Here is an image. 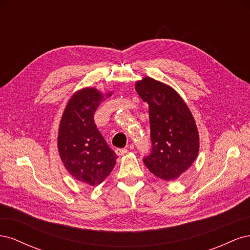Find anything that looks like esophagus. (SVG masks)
I'll return each mask as SVG.
<instances>
[{"label": "esophagus", "instance_id": "obj_1", "mask_svg": "<svg viewBox=\"0 0 250 250\" xmlns=\"http://www.w3.org/2000/svg\"><path fill=\"white\" fill-rule=\"evenodd\" d=\"M127 152H128V150L125 149V148H118V149L116 150V153H117L119 156H122V155L126 154Z\"/></svg>", "mask_w": 250, "mask_h": 250}]
</instances>
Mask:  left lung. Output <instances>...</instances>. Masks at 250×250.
Instances as JSON below:
<instances>
[{"label": "left lung", "instance_id": "left-lung-1", "mask_svg": "<svg viewBox=\"0 0 250 250\" xmlns=\"http://www.w3.org/2000/svg\"><path fill=\"white\" fill-rule=\"evenodd\" d=\"M135 90L149 105L152 147L143 162L156 177L176 179L199 152V134L192 112L171 86L153 78L138 81Z\"/></svg>", "mask_w": 250, "mask_h": 250}]
</instances>
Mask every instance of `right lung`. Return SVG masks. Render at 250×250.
<instances>
[{
	"instance_id": "add662e5",
	"label": "right lung",
	"mask_w": 250,
	"mask_h": 250,
	"mask_svg": "<svg viewBox=\"0 0 250 250\" xmlns=\"http://www.w3.org/2000/svg\"><path fill=\"white\" fill-rule=\"evenodd\" d=\"M103 98L93 87L75 93L66 104L58 130V151L65 169L75 179L93 187L109 175L118 157L94 121Z\"/></svg>"
}]
</instances>
